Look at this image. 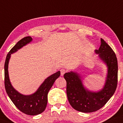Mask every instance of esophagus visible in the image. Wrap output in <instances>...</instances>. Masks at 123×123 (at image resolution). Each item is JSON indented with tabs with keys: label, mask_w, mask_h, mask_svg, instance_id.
I'll list each match as a JSON object with an SVG mask.
<instances>
[{
	"label": "esophagus",
	"mask_w": 123,
	"mask_h": 123,
	"mask_svg": "<svg viewBox=\"0 0 123 123\" xmlns=\"http://www.w3.org/2000/svg\"><path fill=\"white\" fill-rule=\"evenodd\" d=\"M66 72V71L65 69H60V74H61L62 76L64 75V74Z\"/></svg>",
	"instance_id": "34e87169"
}]
</instances>
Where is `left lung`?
Listing matches in <instances>:
<instances>
[{"instance_id": "8db88e82", "label": "left lung", "mask_w": 123, "mask_h": 123, "mask_svg": "<svg viewBox=\"0 0 123 123\" xmlns=\"http://www.w3.org/2000/svg\"><path fill=\"white\" fill-rule=\"evenodd\" d=\"M95 53L107 65L108 73L105 83L102 89L91 92L84 87L80 75L71 71L66 73L67 95L73 108L81 112L96 111L102 108L113 96L117 85L118 65L116 54L111 47L101 39V45Z\"/></svg>"}]
</instances>
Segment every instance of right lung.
Returning <instances> with one entry per match:
<instances>
[{
	"label": "right lung",
	"instance_id": "right-lung-1",
	"mask_svg": "<svg viewBox=\"0 0 123 123\" xmlns=\"http://www.w3.org/2000/svg\"><path fill=\"white\" fill-rule=\"evenodd\" d=\"M32 39L27 36L19 40L10 50L6 57L4 64V86L7 95L19 110L23 113L28 115H37L42 113L47 104V95L56 79L60 76V72L52 74L45 79L34 93L24 95L18 92L11 84L9 79L8 67L11 55L28 44Z\"/></svg>",
	"mask_w": 123,
	"mask_h": 123
}]
</instances>
